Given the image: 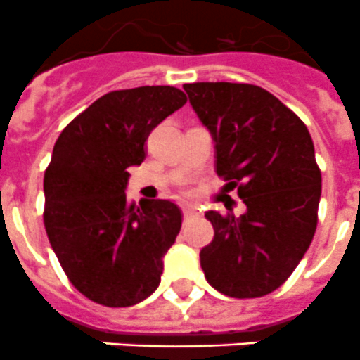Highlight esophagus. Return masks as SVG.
Masks as SVG:
<instances>
[{
  "label": "esophagus",
  "instance_id": "34e87169",
  "mask_svg": "<svg viewBox=\"0 0 360 360\" xmlns=\"http://www.w3.org/2000/svg\"><path fill=\"white\" fill-rule=\"evenodd\" d=\"M182 212H184V218L189 219V218H195V216H198L200 212L196 211L195 207H191V205H184L182 207Z\"/></svg>",
  "mask_w": 360,
  "mask_h": 360
}]
</instances>
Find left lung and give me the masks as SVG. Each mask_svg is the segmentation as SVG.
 Returning <instances> with one entry per match:
<instances>
[{
    "mask_svg": "<svg viewBox=\"0 0 360 360\" xmlns=\"http://www.w3.org/2000/svg\"><path fill=\"white\" fill-rule=\"evenodd\" d=\"M184 90L214 141L216 173L247 205L241 216L205 212L214 238L200 265L221 294L262 297L290 278L316 234L321 171L311 136L259 86L193 82Z\"/></svg>",
    "mask_w": 360,
    "mask_h": 360,
    "instance_id": "left-lung-1",
    "label": "left lung"
}]
</instances>
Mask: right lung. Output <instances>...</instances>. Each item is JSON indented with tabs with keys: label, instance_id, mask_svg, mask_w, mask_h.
I'll return each instance as SVG.
<instances>
[{
	"label": "right lung",
	"instance_id": "1",
	"mask_svg": "<svg viewBox=\"0 0 360 360\" xmlns=\"http://www.w3.org/2000/svg\"><path fill=\"white\" fill-rule=\"evenodd\" d=\"M187 103L173 86H141L97 98L63 129L44 171V229L72 285L98 304L133 307L157 290L162 257L182 227L169 200H126L128 167L146 141Z\"/></svg>",
	"mask_w": 360,
	"mask_h": 360
}]
</instances>
